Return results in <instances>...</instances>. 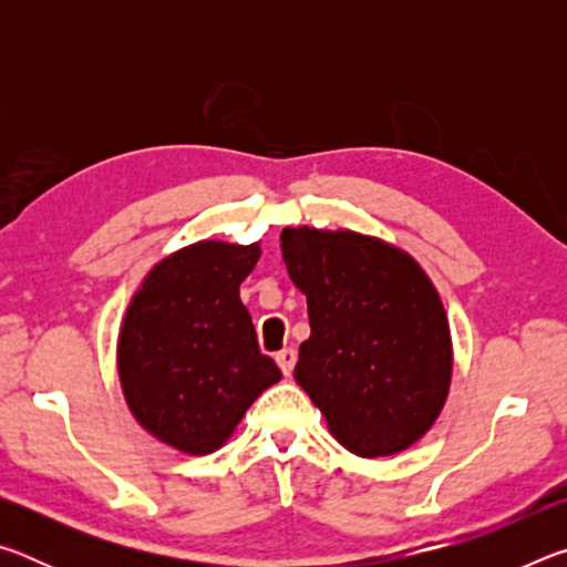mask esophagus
Masks as SVG:
<instances>
[{
  "mask_svg": "<svg viewBox=\"0 0 567 567\" xmlns=\"http://www.w3.org/2000/svg\"><path fill=\"white\" fill-rule=\"evenodd\" d=\"M277 364H280V370H282V375H287L290 378L292 375V370H295V362H297V352L292 350V348H285V350H280L277 352Z\"/></svg>",
  "mask_w": 567,
  "mask_h": 567,
  "instance_id": "1",
  "label": "esophagus"
}]
</instances>
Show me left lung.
Returning a JSON list of instances; mask_svg holds the SVG:
<instances>
[{
	"mask_svg": "<svg viewBox=\"0 0 567 567\" xmlns=\"http://www.w3.org/2000/svg\"><path fill=\"white\" fill-rule=\"evenodd\" d=\"M280 243L312 330L295 380L350 453L410 447L433 427L453 372L430 277L402 249L350 229L285 227Z\"/></svg>",
	"mask_w": 567,
	"mask_h": 567,
	"instance_id": "8db88e82",
	"label": "left lung"
}]
</instances>
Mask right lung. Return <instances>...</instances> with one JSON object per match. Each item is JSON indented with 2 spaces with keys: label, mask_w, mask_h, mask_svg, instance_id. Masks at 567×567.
I'll use <instances>...</instances> for the list:
<instances>
[{
  "label": "right lung",
  "mask_w": 567,
  "mask_h": 567,
  "mask_svg": "<svg viewBox=\"0 0 567 567\" xmlns=\"http://www.w3.org/2000/svg\"><path fill=\"white\" fill-rule=\"evenodd\" d=\"M257 260V245H189L155 265L124 315V398L142 427L182 453H215L282 378L239 300Z\"/></svg>",
  "instance_id": "add662e5"
}]
</instances>
